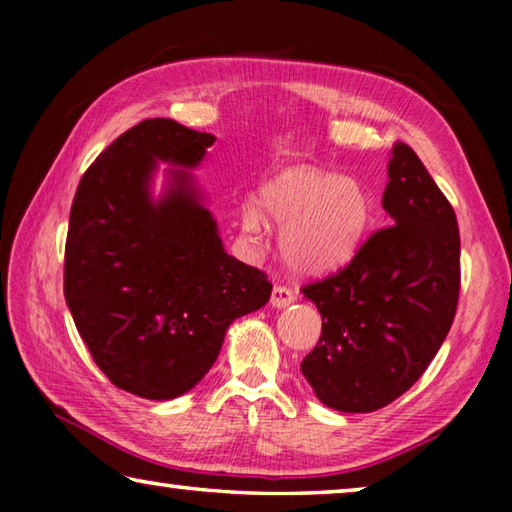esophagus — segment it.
Returning <instances> with one entry per match:
<instances>
[{"instance_id": "34e87169", "label": "esophagus", "mask_w": 512, "mask_h": 512, "mask_svg": "<svg viewBox=\"0 0 512 512\" xmlns=\"http://www.w3.org/2000/svg\"><path fill=\"white\" fill-rule=\"evenodd\" d=\"M293 300H296V296H293V291H291L289 287H282V284H277V287H275L273 293H271V305H273L275 309L289 307Z\"/></svg>"}]
</instances>
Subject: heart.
Listing matches in <instances>:
<instances>
[{
    "mask_svg": "<svg viewBox=\"0 0 512 512\" xmlns=\"http://www.w3.org/2000/svg\"><path fill=\"white\" fill-rule=\"evenodd\" d=\"M280 225L282 257L293 271L325 275L348 264L370 228L372 203L359 180L307 167H289L262 187L255 207L241 212V235L262 244L266 222Z\"/></svg>",
    "mask_w": 512,
    "mask_h": 512,
    "instance_id": "1",
    "label": "heart"
}]
</instances>
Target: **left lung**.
<instances>
[{
	"mask_svg": "<svg viewBox=\"0 0 512 512\" xmlns=\"http://www.w3.org/2000/svg\"><path fill=\"white\" fill-rule=\"evenodd\" d=\"M381 205L393 225L372 232L341 271L302 287L323 332L300 370L343 413L377 411L409 391L443 345L461 291L454 207L409 144L393 146Z\"/></svg>",
	"mask_w": 512,
	"mask_h": 512,
	"instance_id": "8db88e82",
	"label": "left lung"
}]
</instances>
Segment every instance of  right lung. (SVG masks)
<instances>
[{"instance_id":"add662e5","label":"right lung","mask_w":512,"mask_h":512,"mask_svg":"<svg viewBox=\"0 0 512 512\" xmlns=\"http://www.w3.org/2000/svg\"><path fill=\"white\" fill-rule=\"evenodd\" d=\"M214 144L173 119L119 135L76 189L65 241V300L92 359L112 384L173 400L205 377L230 323L264 307V271L223 250L192 178L171 169L158 203V160L192 169Z\"/></svg>"}]
</instances>
